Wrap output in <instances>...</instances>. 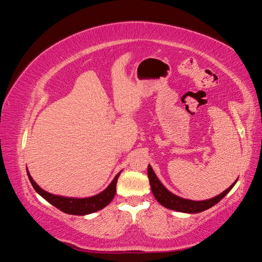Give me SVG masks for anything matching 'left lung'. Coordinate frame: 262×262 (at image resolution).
<instances>
[{
    "label": "left lung",
    "instance_id": "8db88e82",
    "mask_svg": "<svg viewBox=\"0 0 262 262\" xmlns=\"http://www.w3.org/2000/svg\"><path fill=\"white\" fill-rule=\"evenodd\" d=\"M147 175H148L150 189H152V192L155 196V199L165 208L173 210V211H178V212H184V213H200L202 211L212 208L213 205H215L217 202H220L229 191H231L232 188L235 186L237 181L236 179V181L231 187H228L225 191H223L216 196L212 198V199L203 200V201H193V200L184 199V198H180L168 191V190L163 186L162 182L158 180L153 168L150 167V165L147 166Z\"/></svg>",
    "mask_w": 262,
    "mask_h": 262
}]
</instances>
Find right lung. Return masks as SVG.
Returning a JSON list of instances; mask_svg holds the SVG:
<instances>
[{"label": "right lung", "instance_id": "right-lung-1", "mask_svg": "<svg viewBox=\"0 0 262 262\" xmlns=\"http://www.w3.org/2000/svg\"><path fill=\"white\" fill-rule=\"evenodd\" d=\"M27 175H28L30 184L33 185L37 193L40 194L45 200H47L50 204H52L53 207H55L60 211L64 212L67 214H72V215H86V214H91L104 209L106 205H108L110 202H112V200L114 199V196L116 194L117 180L119 176H120V172L117 173V176L114 178L112 184H110L104 191L94 196L81 198V199H77V198L55 195V194L47 192L36 184L34 179L31 178L28 170H27Z\"/></svg>", "mask_w": 262, "mask_h": 262}]
</instances>
